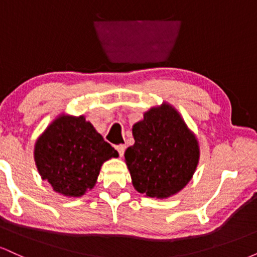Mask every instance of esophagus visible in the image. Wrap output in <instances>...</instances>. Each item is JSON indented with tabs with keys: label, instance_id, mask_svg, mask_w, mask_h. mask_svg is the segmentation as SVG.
Wrapping results in <instances>:
<instances>
[{
	"label": "esophagus",
	"instance_id": "obj_1",
	"mask_svg": "<svg viewBox=\"0 0 257 257\" xmlns=\"http://www.w3.org/2000/svg\"><path fill=\"white\" fill-rule=\"evenodd\" d=\"M114 147H116V150H117V151H118L119 156H120V157H122V156L124 155V151H125V145H117V146H114Z\"/></svg>",
	"mask_w": 257,
	"mask_h": 257
}]
</instances>
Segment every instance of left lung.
Returning <instances> with one entry per match:
<instances>
[{"label": "left lung", "instance_id": "left-lung-1", "mask_svg": "<svg viewBox=\"0 0 257 257\" xmlns=\"http://www.w3.org/2000/svg\"><path fill=\"white\" fill-rule=\"evenodd\" d=\"M135 144L126 149L125 163L133 186L151 198H167L192 179L199 161L198 141L173 106L145 112L133 125Z\"/></svg>", "mask_w": 257, "mask_h": 257}]
</instances>
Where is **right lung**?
<instances>
[{"instance_id": "right-lung-1", "label": "right lung", "mask_w": 257, "mask_h": 257, "mask_svg": "<svg viewBox=\"0 0 257 257\" xmlns=\"http://www.w3.org/2000/svg\"><path fill=\"white\" fill-rule=\"evenodd\" d=\"M118 152L83 116H60L38 138L35 162L55 192L81 197L93 188L102 163Z\"/></svg>"}]
</instances>
